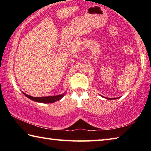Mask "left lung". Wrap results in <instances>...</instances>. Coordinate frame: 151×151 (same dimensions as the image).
Returning <instances> with one entry per match:
<instances>
[{"label": "left lung", "instance_id": "1", "mask_svg": "<svg viewBox=\"0 0 151 151\" xmlns=\"http://www.w3.org/2000/svg\"><path fill=\"white\" fill-rule=\"evenodd\" d=\"M107 99H115V98H113V99H109V98H106Z\"/></svg>", "mask_w": 151, "mask_h": 151}]
</instances>
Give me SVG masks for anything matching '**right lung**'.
<instances>
[{
	"mask_svg": "<svg viewBox=\"0 0 151 151\" xmlns=\"http://www.w3.org/2000/svg\"><path fill=\"white\" fill-rule=\"evenodd\" d=\"M25 96H27L28 98L31 99L32 101H34L35 102H39V103H55L56 101H59L60 99L63 98L64 96L63 94H60V95H57V96H42V97H33L30 95H28V94H25L23 93Z\"/></svg>",
	"mask_w": 151,
	"mask_h": 151,
	"instance_id": "add662e5",
	"label": "right lung"
}]
</instances>
